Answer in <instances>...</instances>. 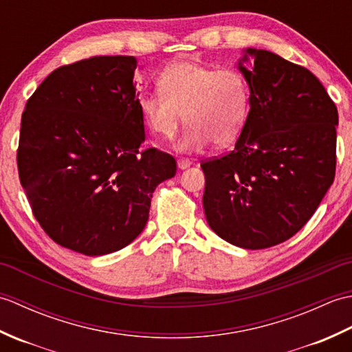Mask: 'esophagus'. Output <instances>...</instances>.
<instances>
[{"label": "esophagus", "mask_w": 352, "mask_h": 352, "mask_svg": "<svg viewBox=\"0 0 352 352\" xmlns=\"http://www.w3.org/2000/svg\"><path fill=\"white\" fill-rule=\"evenodd\" d=\"M177 164H178V168H180V169H186V168L190 166V160H189V159H184V157H182V159L177 160Z\"/></svg>", "instance_id": "34e87169"}]
</instances>
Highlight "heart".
<instances>
[{
    "label": "heart",
    "instance_id": "1",
    "mask_svg": "<svg viewBox=\"0 0 352 352\" xmlns=\"http://www.w3.org/2000/svg\"><path fill=\"white\" fill-rule=\"evenodd\" d=\"M157 86L159 92L139 98L140 118L157 138L172 140L184 116L189 126L178 144L182 151H199L210 142L227 146L243 130L250 85L239 69L175 62L163 69Z\"/></svg>",
    "mask_w": 352,
    "mask_h": 352
}]
</instances>
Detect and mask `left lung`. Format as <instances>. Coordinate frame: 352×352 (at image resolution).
Wrapping results in <instances>:
<instances>
[{
	"instance_id": "obj_1",
	"label": "left lung",
	"mask_w": 352,
	"mask_h": 352,
	"mask_svg": "<svg viewBox=\"0 0 352 352\" xmlns=\"http://www.w3.org/2000/svg\"><path fill=\"white\" fill-rule=\"evenodd\" d=\"M246 52L252 68L239 69L251 109L233 151L201 162L203 204L223 241L265 250L296 234L333 184L339 116L307 68L266 50Z\"/></svg>"
}]
</instances>
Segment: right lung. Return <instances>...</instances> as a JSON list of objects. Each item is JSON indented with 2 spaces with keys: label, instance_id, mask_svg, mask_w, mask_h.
<instances>
[{
  "label": "right lung",
  "instance_id": "obj_1",
  "mask_svg": "<svg viewBox=\"0 0 352 352\" xmlns=\"http://www.w3.org/2000/svg\"><path fill=\"white\" fill-rule=\"evenodd\" d=\"M133 56H96L45 78L22 111L16 153L36 221L56 243L86 256L122 250L145 228L153 192L177 172L142 149Z\"/></svg>",
  "mask_w": 352,
  "mask_h": 352
}]
</instances>
